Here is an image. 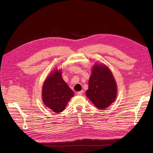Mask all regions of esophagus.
<instances>
[{"mask_svg":"<svg viewBox=\"0 0 153 153\" xmlns=\"http://www.w3.org/2000/svg\"><path fill=\"white\" fill-rule=\"evenodd\" d=\"M82 94H83V91H78V92H77V94H78V95H79V96H81V95H82Z\"/></svg>","mask_w":153,"mask_h":153,"instance_id":"1","label":"esophagus"}]
</instances>
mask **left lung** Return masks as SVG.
<instances>
[{"label":"left lung","mask_w":153,"mask_h":153,"mask_svg":"<svg viewBox=\"0 0 153 153\" xmlns=\"http://www.w3.org/2000/svg\"><path fill=\"white\" fill-rule=\"evenodd\" d=\"M86 96L100 109H105L114 103L117 94L116 81L107 66L95 64L92 68Z\"/></svg>","instance_id":"left-lung-1"}]
</instances>
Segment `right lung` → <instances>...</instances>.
I'll use <instances>...</instances> for the list:
<instances>
[{
    "instance_id": "1",
    "label": "right lung",
    "mask_w": 153,
    "mask_h": 153,
    "mask_svg": "<svg viewBox=\"0 0 153 153\" xmlns=\"http://www.w3.org/2000/svg\"><path fill=\"white\" fill-rule=\"evenodd\" d=\"M74 96L62 77L61 69H55L46 78L42 87V100L44 105L55 113L65 109L68 101Z\"/></svg>"
}]
</instances>
